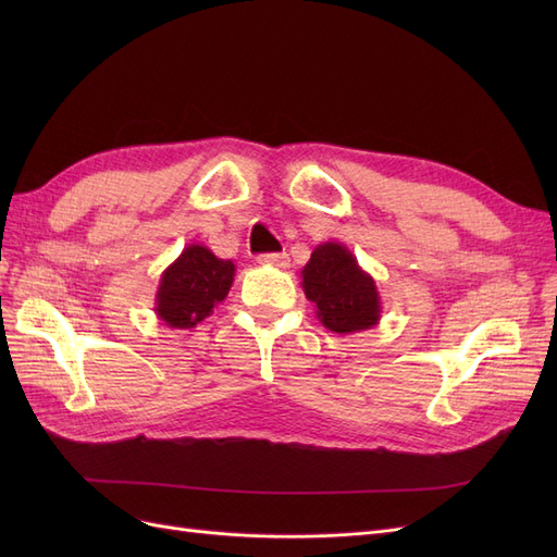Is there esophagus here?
<instances>
[{"label": "esophagus", "mask_w": 557, "mask_h": 557, "mask_svg": "<svg viewBox=\"0 0 557 557\" xmlns=\"http://www.w3.org/2000/svg\"><path fill=\"white\" fill-rule=\"evenodd\" d=\"M258 262H260V264H269V267H281V269H285V267L290 264V258L285 256V252H269V256H260Z\"/></svg>", "instance_id": "1"}]
</instances>
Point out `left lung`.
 Returning a JSON list of instances; mask_svg holds the SVG:
<instances>
[{
	"mask_svg": "<svg viewBox=\"0 0 557 557\" xmlns=\"http://www.w3.org/2000/svg\"><path fill=\"white\" fill-rule=\"evenodd\" d=\"M301 288L330 332L356 334L379 325L381 297L376 281L339 242L313 248L311 260L301 269Z\"/></svg>",
	"mask_w": 557,
	"mask_h": 557,
	"instance_id": "left-lung-1",
	"label": "left lung"
}]
</instances>
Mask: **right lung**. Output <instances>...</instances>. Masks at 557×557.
I'll return each mask as SVG.
<instances>
[{
  "label": "right lung",
  "mask_w": 557,
  "mask_h": 557,
  "mask_svg": "<svg viewBox=\"0 0 557 557\" xmlns=\"http://www.w3.org/2000/svg\"><path fill=\"white\" fill-rule=\"evenodd\" d=\"M232 260H221L201 244H188L164 269L156 293V315L172 330H193L227 297L234 283Z\"/></svg>",
  "instance_id": "obj_1"
}]
</instances>
